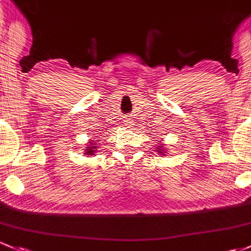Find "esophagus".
<instances>
[{"label":"esophagus","mask_w":251,"mask_h":251,"mask_svg":"<svg viewBox=\"0 0 251 251\" xmlns=\"http://www.w3.org/2000/svg\"><path fill=\"white\" fill-rule=\"evenodd\" d=\"M126 126H133V122H131L130 120H126Z\"/></svg>","instance_id":"1"}]
</instances>
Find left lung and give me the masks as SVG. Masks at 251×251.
Returning a JSON list of instances; mask_svg holds the SVG:
<instances>
[{"mask_svg": "<svg viewBox=\"0 0 251 251\" xmlns=\"http://www.w3.org/2000/svg\"><path fill=\"white\" fill-rule=\"evenodd\" d=\"M164 146H165V144H163V142H160V144H159V146L158 147H155V148H157V150H155V151H157V152L158 153H160V154H165V147H164ZM166 155V154H165Z\"/></svg>", "mask_w": 251, "mask_h": 251, "instance_id": "8db88e82", "label": "left lung"}]
</instances>
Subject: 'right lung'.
Masks as SVG:
<instances>
[{
	"label": "right lung",
	"mask_w": 251,
	"mask_h": 251,
	"mask_svg": "<svg viewBox=\"0 0 251 251\" xmlns=\"http://www.w3.org/2000/svg\"><path fill=\"white\" fill-rule=\"evenodd\" d=\"M97 141H98V140H97ZM87 146L88 147H86V150H85V154L86 155H94V153H96V148H97L94 141L88 142Z\"/></svg>",
	"instance_id": "obj_1"
}]
</instances>
